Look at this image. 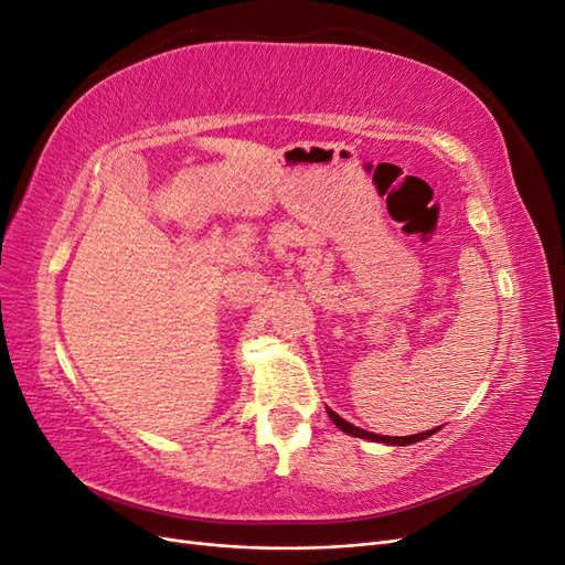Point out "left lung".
I'll return each instance as SVG.
<instances>
[{"label":"left lung","mask_w":565,"mask_h":565,"mask_svg":"<svg viewBox=\"0 0 565 565\" xmlns=\"http://www.w3.org/2000/svg\"><path fill=\"white\" fill-rule=\"evenodd\" d=\"M328 415H330V419L339 426L341 431L344 434H349V436H358V438H365V440H377V443H388V446H413V443H419V440H424V438H429V436H434L436 431H438V426L436 429H429V431H424V434H413V436H380V434H372V431H365V429H358V426H353L351 422H347V419H341L337 413H332V409L328 407Z\"/></svg>","instance_id":"1"}]
</instances>
